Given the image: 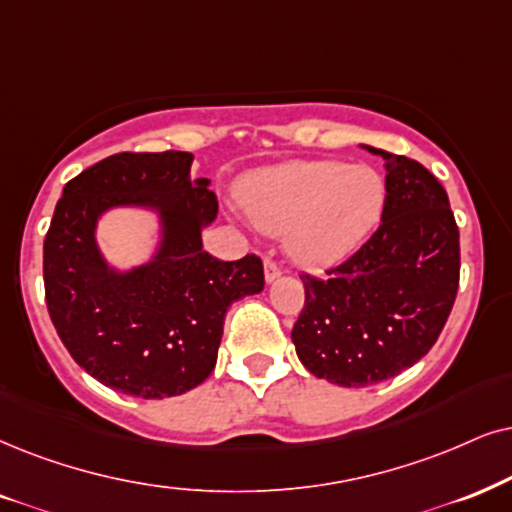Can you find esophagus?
Returning a JSON list of instances; mask_svg holds the SVG:
<instances>
[{
	"instance_id": "obj_1",
	"label": "esophagus",
	"mask_w": 512,
	"mask_h": 512,
	"mask_svg": "<svg viewBox=\"0 0 512 512\" xmlns=\"http://www.w3.org/2000/svg\"><path fill=\"white\" fill-rule=\"evenodd\" d=\"M281 274H283V269L278 267V262L267 257V260H264V278H267V283H274Z\"/></svg>"
}]
</instances>
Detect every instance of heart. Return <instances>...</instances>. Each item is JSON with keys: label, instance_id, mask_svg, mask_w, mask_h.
<instances>
[{"label": "heart", "instance_id": "b5f03b06", "mask_svg": "<svg viewBox=\"0 0 512 512\" xmlns=\"http://www.w3.org/2000/svg\"><path fill=\"white\" fill-rule=\"evenodd\" d=\"M250 222L267 234H288L290 252L307 267H328L352 255L375 229L385 181L366 165L297 160L255 172L241 189Z\"/></svg>", "mask_w": 512, "mask_h": 512}]
</instances>
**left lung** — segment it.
Returning <instances> with one entry per match:
<instances>
[{"mask_svg":"<svg viewBox=\"0 0 512 512\" xmlns=\"http://www.w3.org/2000/svg\"><path fill=\"white\" fill-rule=\"evenodd\" d=\"M364 148L385 160L383 222L326 278L302 274L293 326L304 368L340 387L383 383L423 359L449 319L461 271L458 226L435 174Z\"/></svg>","mask_w":512,"mask_h":512,"instance_id":"8db88e82","label":"left lung"}]
</instances>
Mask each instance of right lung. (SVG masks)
Instances as JSON below:
<instances>
[{
	"mask_svg": "<svg viewBox=\"0 0 512 512\" xmlns=\"http://www.w3.org/2000/svg\"><path fill=\"white\" fill-rule=\"evenodd\" d=\"M184 151L115 153L63 186L44 238V295L58 338L92 378L144 399L177 397L217 364L231 302L264 288L257 255L222 262L203 250L215 222L210 179L191 181ZM113 207L161 219L151 263L118 272L102 260L95 224Z\"/></svg>",
	"mask_w": 512,
	"mask_h": 512,
	"instance_id": "1",
	"label": "right lung"
}]
</instances>
